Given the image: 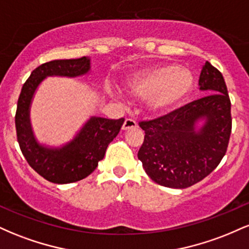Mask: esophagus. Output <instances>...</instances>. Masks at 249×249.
Masks as SVG:
<instances>
[{
    "label": "esophagus",
    "mask_w": 249,
    "mask_h": 249,
    "mask_svg": "<svg viewBox=\"0 0 249 249\" xmlns=\"http://www.w3.org/2000/svg\"><path fill=\"white\" fill-rule=\"evenodd\" d=\"M137 126H138V125H137L136 121L127 118L126 121L124 122V124H123V130L127 131V130H131V128H136Z\"/></svg>",
    "instance_id": "34e87169"
}]
</instances>
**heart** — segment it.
Wrapping results in <instances>:
<instances>
[{
  "instance_id": "b5f03b06",
  "label": "heart",
  "mask_w": 249,
  "mask_h": 249,
  "mask_svg": "<svg viewBox=\"0 0 249 249\" xmlns=\"http://www.w3.org/2000/svg\"><path fill=\"white\" fill-rule=\"evenodd\" d=\"M193 88V76L174 64H164L136 73L126 81L125 91L137 101H146L154 115H166L186 98Z\"/></svg>"
}]
</instances>
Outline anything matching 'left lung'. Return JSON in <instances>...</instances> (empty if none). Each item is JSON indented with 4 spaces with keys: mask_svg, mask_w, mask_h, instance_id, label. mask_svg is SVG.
I'll use <instances>...</instances> for the list:
<instances>
[{
    "mask_svg": "<svg viewBox=\"0 0 249 249\" xmlns=\"http://www.w3.org/2000/svg\"><path fill=\"white\" fill-rule=\"evenodd\" d=\"M199 87L202 98L148 122H139L145 131L138 159L157 184L186 188L215 170L227 151L232 132L231 101L221 72L205 63ZM200 120L204 124L196 126Z\"/></svg>",
    "mask_w": 249,
    "mask_h": 249,
    "instance_id": "1",
    "label": "left lung"
}]
</instances>
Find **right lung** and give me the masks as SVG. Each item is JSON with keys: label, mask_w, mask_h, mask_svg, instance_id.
I'll use <instances>...</instances> for the list:
<instances>
[{"label": "right lung", "mask_w": 249, "mask_h": 249, "mask_svg": "<svg viewBox=\"0 0 249 249\" xmlns=\"http://www.w3.org/2000/svg\"><path fill=\"white\" fill-rule=\"evenodd\" d=\"M90 58L56 59L39 65L22 87L17 102L15 125L17 142L28 164L53 184H70L87 178L104 158L105 151L121 131L124 118L91 117L75 138L61 147L39 144L30 124V105L35 91L47 77H79L90 71Z\"/></svg>", "instance_id": "obj_1"}]
</instances>
